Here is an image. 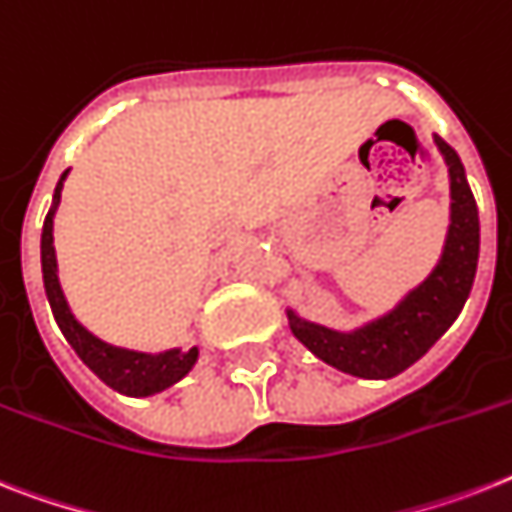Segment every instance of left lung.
I'll list each match as a JSON object with an SVG mask.
<instances>
[{
    "instance_id": "obj_1",
    "label": "left lung",
    "mask_w": 512,
    "mask_h": 512,
    "mask_svg": "<svg viewBox=\"0 0 512 512\" xmlns=\"http://www.w3.org/2000/svg\"><path fill=\"white\" fill-rule=\"evenodd\" d=\"M434 141L450 168L452 205L447 242L431 276L407 294L392 313L350 334L302 321L294 310H286L292 334L336 371L360 378L397 376L434 347L436 339L455 323L471 294L479 263V210L458 152L439 136H434Z\"/></svg>"
}]
</instances>
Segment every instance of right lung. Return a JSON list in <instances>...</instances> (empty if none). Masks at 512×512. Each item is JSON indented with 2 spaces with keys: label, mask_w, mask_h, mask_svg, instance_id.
I'll use <instances>...</instances> for the list:
<instances>
[{
  "label": "right lung",
  "mask_w": 512,
  "mask_h": 512,
  "mask_svg": "<svg viewBox=\"0 0 512 512\" xmlns=\"http://www.w3.org/2000/svg\"><path fill=\"white\" fill-rule=\"evenodd\" d=\"M68 178V170L62 173L54 189L52 210L44 218V231H41V273H44V289H47L49 307L57 326H60L62 336L68 339L70 347L76 350L83 363L89 365L91 371L97 373L107 386H112L115 392L128 394V397H149L162 389H168L176 381L186 376L197 363V347H191L189 352L168 350L160 355H147V352L123 350V347H112V344L102 342L94 334H89L81 323L76 321V315L70 313L65 294L60 289V278H57V257H54V210L60 205L62 181Z\"/></svg>",
  "instance_id": "1"
}]
</instances>
